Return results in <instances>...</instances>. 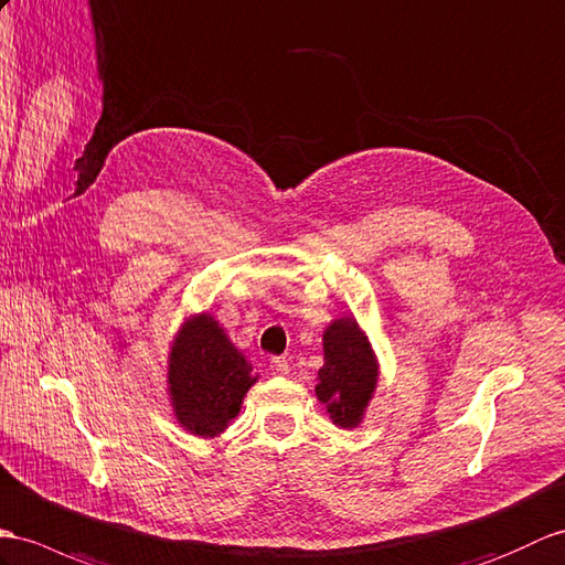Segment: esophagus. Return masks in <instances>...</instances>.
Segmentation results:
<instances>
[{"label":"esophagus","mask_w":565,"mask_h":565,"mask_svg":"<svg viewBox=\"0 0 565 565\" xmlns=\"http://www.w3.org/2000/svg\"><path fill=\"white\" fill-rule=\"evenodd\" d=\"M269 371L274 373V375H286L288 373V361L286 359H271L269 361Z\"/></svg>","instance_id":"obj_1"}]
</instances>
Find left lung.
<instances>
[{
  "label": "left lung",
  "mask_w": 565,
  "mask_h": 565,
  "mask_svg": "<svg viewBox=\"0 0 565 565\" xmlns=\"http://www.w3.org/2000/svg\"><path fill=\"white\" fill-rule=\"evenodd\" d=\"M318 399L332 422L353 428L369 406L377 383V365L369 339L356 320H337L324 332V365L318 371Z\"/></svg>",
  "instance_id": "left-lung-1"
}]
</instances>
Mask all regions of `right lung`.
Returning a JSON list of instances; mask_svg holds the SVG:
<instances>
[{
	"label": "right lung",
	"mask_w": 565,
	"mask_h": 565,
	"mask_svg": "<svg viewBox=\"0 0 565 565\" xmlns=\"http://www.w3.org/2000/svg\"><path fill=\"white\" fill-rule=\"evenodd\" d=\"M253 365L231 344L214 318L200 315L175 339L168 390L178 422L196 436L214 438L241 412L255 377Z\"/></svg>",
	"instance_id": "1"
}]
</instances>
